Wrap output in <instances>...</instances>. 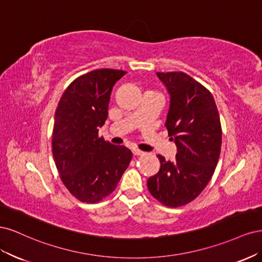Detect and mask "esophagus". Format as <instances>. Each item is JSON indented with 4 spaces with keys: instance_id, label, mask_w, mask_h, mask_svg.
Masks as SVG:
<instances>
[{
    "instance_id": "esophagus-1",
    "label": "esophagus",
    "mask_w": 262,
    "mask_h": 262,
    "mask_svg": "<svg viewBox=\"0 0 262 262\" xmlns=\"http://www.w3.org/2000/svg\"><path fill=\"white\" fill-rule=\"evenodd\" d=\"M133 155H136V156H140V155H142L143 154V152H142V150H140V149H137V148H134L133 150Z\"/></svg>"
}]
</instances>
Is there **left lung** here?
<instances>
[{
  "label": "left lung",
  "mask_w": 262,
  "mask_h": 262,
  "mask_svg": "<svg viewBox=\"0 0 262 262\" xmlns=\"http://www.w3.org/2000/svg\"><path fill=\"white\" fill-rule=\"evenodd\" d=\"M170 104L166 119L168 136L177 146L176 160L157 155L161 168L147 179L149 193L162 204L178 208L194 200L212 178L219 162L222 128L209 90L184 72H157Z\"/></svg>",
  "instance_id": "1"
}]
</instances>
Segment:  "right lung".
I'll list each match as a JSON object with an SVG mask.
<instances>
[{
    "label": "right lung",
    "mask_w": 262,
    "mask_h": 262,
    "mask_svg": "<svg viewBox=\"0 0 262 262\" xmlns=\"http://www.w3.org/2000/svg\"><path fill=\"white\" fill-rule=\"evenodd\" d=\"M125 73L100 69L81 75L68 86L55 110L54 163L67 189L82 202L96 203L112 193L132 160L129 148L98 137L113 87Z\"/></svg>",
    "instance_id": "1"
}]
</instances>
